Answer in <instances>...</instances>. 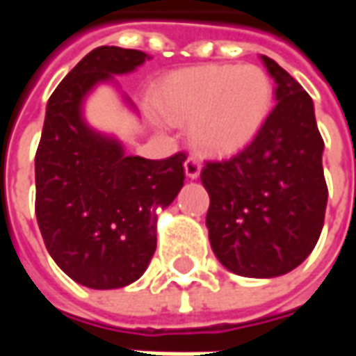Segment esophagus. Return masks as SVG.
Wrapping results in <instances>:
<instances>
[{
    "label": "esophagus",
    "mask_w": 356,
    "mask_h": 356,
    "mask_svg": "<svg viewBox=\"0 0 356 356\" xmlns=\"http://www.w3.org/2000/svg\"><path fill=\"white\" fill-rule=\"evenodd\" d=\"M200 170H202V165L200 162L194 158V156H188L185 160V173H186V177L188 179H196L198 175H200Z\"/></svg>",
    "instance_id": "1"
}]
</instances>
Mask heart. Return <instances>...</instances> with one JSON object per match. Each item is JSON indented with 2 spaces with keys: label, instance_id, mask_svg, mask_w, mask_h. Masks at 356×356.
I'll return each mask as SVG.
<instances>
[{
  "label": "heart",
  "instance_id": "1",
  "mask_svg": "<svg viewBox=\"0 0 356 356\" xmlns=\"http://www.w3.org/2000/svg\"><path fill=\"white\" fill-rule=\"evenodd\" d=\"M273 95V81L261 66L204 65L168 76L158 91V106L173 122H191L196 147L227 154L259 133Z\"/></svg>",
  "mask_w": 356,
  "mask_h": 356
}]
</instances>
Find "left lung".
<instances>
[{
  "label": "left lung",
  "instance_id": "8db88e82",
  "mask_svg": "<svg viewBox=\"0 0 356 356\" xmlns=\"http://www.w3.org/2000/svg\"><path fill=\"white\" fill-rule=\"evenodd\" d=\"M261 60L276 83L275 108L244 150L206 162L200 173L211 250L248 278L286 275L305 261L328 202L313 99L273 58Z\"/></svg>",
  "mask_w": 356,
  "mask_h": 356
}]
</instances>
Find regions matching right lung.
<instances>
[{
    "instance_id": "obj_1",
    "label": "right lung",
    "mask_w": 356,
    "mask_h": 356,
    "mask_svg": "<svg viewBox=\"0 0 356 356\" xmlns=\"http://www.w3.org/2000/svg\"><path fill=\"white\" fill-rule=\"evenodd\" d=\"M147 58L137 49L97 47L47 101L35 152V217L53 261L93 290L143 276L156 250V209L168 208L185 181V152L165 160L127 156L120 140L83 120L86 97L99 83Z\"/></svg>"
}]
</instances>
